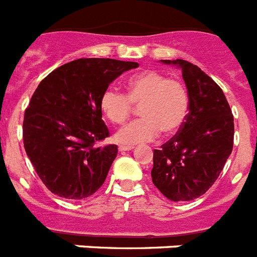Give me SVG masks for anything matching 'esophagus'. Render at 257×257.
Returning a JSON list of instances; mask_svg holds the SVG:
<instances>
[{"label": "esophagus", "instance_id": "obj_1", "mask_svg": "<svg viewBox=\"0 0 257 257\" xmlns=\"http://www.w3.org/2000/svg\"><path fill=\"white\" fill-rule=\"evenodd\" d=\"M118 149H119V152H128V151H133L134 147L133 145H119Z\"/></svg>", "mask_w": 257, "mask_h": 257}]
</instances>
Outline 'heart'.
Returning <instances> with one entry per match:
<instances>
[{
    "instance_id": "obj_1",
    "label": "heart",
    "mask_w": 257,
    "mask_h": 257,
    "mask_svg": "<svg viewBox=\"0 0 257 257\" xmlns=\"http://www.w3.org/2000/svg\"><path fill=\"white\" fill-rule=\"evenodd\" d=\"M139 105V119L127 123L114 135L123 145L151 142L162 131L175 134L184 124L189 113L190 97L181 81L169 78L160 70L148 69L131 76L127 81V94L114 86L104 90L100 106L105 117L113 123H123Z\"/></svg>"
}]
</instances>
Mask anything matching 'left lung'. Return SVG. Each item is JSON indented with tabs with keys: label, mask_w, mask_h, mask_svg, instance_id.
Returning a JSON list of instances; mask_svg holds the SVG:
<instances>
[{
	"label": "left lung",
	"mask_w": 257,
	"mask_h": 257,
	"mask_svg": "<svg viewBox=\"0 0 257 257\" xmlns=\"http://www.w3.org/2000/svg\"><path fill=\"white\" fill-rule=\"evenodd\" d=\"M161 61L181 69L190 106L178 134L154 149L152 180L166 198L193 201L212 187L230 156L234 118L221 88L201 68L183 59Z\"/></svg>",
	"instance_id": "1"
}]
</instances>
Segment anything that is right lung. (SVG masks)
<instances>
[{"label":"right lung","mask_w":257,"mask_h":257,"mask_svg":"<svg viewBox=\"0 0 257 257\" xmlns=\"http://www.w3.org/2000/svg\"><path fill=\"white\" fill-rule=\"evenodd\" d=\"M135 61L77 59L40 82L23 121L27 156L47 189L67 199L92 196L105 181L117 145L95 147L109 136L100 97Z\"/></svg>","instance_id":"1"}]
</instances>
